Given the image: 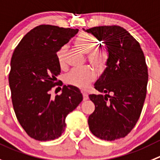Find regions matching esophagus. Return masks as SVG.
<instances>
[{
	"instance_id": "obj_1",
	"label": "esophagus",
	"mask_w": 160,
	"mask_h": 160,
	"mask_svg": "<svg viewBox=\"0 0 160 160\" xmlns=\"http://www.w3.org/2000/svg\"><path fill=\"white\" fill-rule=\"evenodd\" d=\"M83 101H86L88 99V95L86 92H83Z\"/></svg>"
}]
</instances>
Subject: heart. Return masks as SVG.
<instances>
[{"label":"heart","instance_id":"1","mask_svg":"<svg viewBox=\"0 0 160 160\" xmlns=\"http://www.w3.org/2000/svg\"><path fill=\"white\" fill-rule=\"evenodd\" d=\"M96 44L95 40L91 35L86 34L79 35L74 41V45L77 49L83 53H88V59L89 62L98 71H103L108 63L109 53L106 50H97L92 52L96 47ZM67 51L68 47L64 46L57 52V58L60 66L65 65ZM95 74L92 68L90 67H83L71 70L65 76V81L72 86L84 89L95 80Z\"/></svg>","mask_w":160,"mask_h":160}]
</instances>
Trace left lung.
Listing matches in <instances>:
<instances>
[{"mask_svg":"<svg viewBox=\"0 0 160 160\" xmlns=\"http://www.w3.org/2000/svg\"><path fill=\"white\" fill-rule=\"evenodd\" d=\"M84 31L102 41L109 53L107 68L95 83L105 95H89L95 106L88 121L89 129L101 140L114 141L127 136L141 116L148 80L145 58L140 43L122 27Z\"/></svg>","mask_w":160,"mask_h":160,"instance_id":"1","label":"left lung"}]
</instances>
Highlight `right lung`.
Instances as JSON below:
<instances>
[{
    "label": "right lung",
    "mask_w": 160,
    "mask_h": 160,
    "mask_svg": "<svg viewBox=\"0 0 160 160\" xmlns=\"http://www.w3.org/2000/svg\"><path fill=\"white\" fill-rule=\"evenodd\" d=\"M78 29L39 25L27 33L13 52L8 77L13 109L28 136L37 141L61 137L65 118L83 100L80 89L64 85L51 98L50 92L61 72L57 52Z\"/></svg>",
    "instance_id": "right-lung-1"
}]
</instances>
